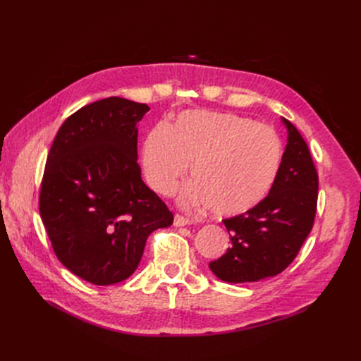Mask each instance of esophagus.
Masks as SVG:
<instances>
[{
	"label": "esophagus",
	"instance_id": "1",
	"mask_svg": "<svg viewBox=\"0 0 361 361\" xmlns=\"http://www.w3.org/2000/svg\"><path fill=\"white\" fill-rule=\"evenodd\" d=\"M192 222H193V221H192L190 218H185V216L180 215V214H177V215L174 216V225H176V226H185V225L192 224Z\"/></svg>",
	"mask_w": 361,
	"mask_h": 361
}]
</instances>
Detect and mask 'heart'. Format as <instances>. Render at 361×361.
<instances>
[{
    "mask_svg": "<svg viewBox=\"0 0 361 361\" xmlns=\"http://www.w3.org/2000/svg\"><path fill=\"white\" fill-rule=\"evenodd\" d=\"M283 161L276 131L230 112L202 109L178 114L169 126L149 131L142 150L147 184L171 196L192 164L196 178L183 193L184 204L211 207L219 216H235L269 195Z\"/></svg>",
    "mask_w": 361,
    "mask_h": 361,
    "instance_id": "1",
    "label": "heart"
}]
</instances>
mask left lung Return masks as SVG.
<instances>
[{
    "label": "left lung",
    "mask_w": 361,
    "mask_h": 361,
    "mask_svg": "<svg viewBox=\"0 0 361 361\" xmlns=\"http://www.w3.org/2000/svg\"><path fill=\"white\" fill-rule=\"evenodd\" d=\"M282 123L288 142L272 190L253 209L222 221L233 245L209 268L225 282H256L281 274L313 228L317 171L298 130L287 118Z\"/></svg>",
    "instance_id": "1"
}]
</instances>
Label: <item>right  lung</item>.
I'll list each match as a JSON object with an SVG mask.
<instances>
[{
  "instance_id": "1",
  "label": "right lung",
  "mask_w": 361,
  "mask_h": 361,
  "mask_svg": "<svg viewBox=\"0 0 361 361\" xmlns=\"http://www.w3.org/2000/svg\"><path fill=\"white\" fill-rule=\"evenodd\" d=\"M146 104L111 97L63 123L47 158L39 212L54 253L94 286L127 279L146 240L174 221L140 177L137 123Z\"/></svg>"
}]
</instances>
